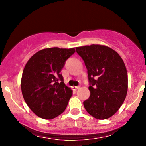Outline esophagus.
Here are the masks:
<instances>
[{
  "label": "esophagus",
  "instance_id": "obj_1",
  "mask_svg": "<svg viewBox=\"0 0 146 146\" xmlns=\"http://www.w3.org/2000/svg\"><path fill=\"white\" fill-rule=\"evenodd\" d=\"M79 88H80V87H79V86H73V87H72V88H73V90H76L78 89Z\"/></svg>",
  "mask_w": 146,
  "mask_h": 146
}]
</instances>
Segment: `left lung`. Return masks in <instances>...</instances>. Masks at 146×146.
Wrapping results in <instances>:
<instances>
[{"mask_svg": "<svg viewBox=\"0 0 146 146\" xmlns=\"http://www.w3.org/2000/svg\"><path fill=\"white\" fill-rule=\"evenodd\" d=\"M88 70L90 95L83 102L86 111L98 119L114 115L123 104L128 76L123 60L112 48L102 45L76 47Z\"/></svg>", "mask_w": 146, "mask_h": 146, "instance_id": "left-lung-1", "label": "left lung"}]
</instances>
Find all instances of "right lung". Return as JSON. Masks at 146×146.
<instances>
[{"instance_id": "add662e5", "label": "right lung", "mask_w": 146, "mask_h": 146, "mask_svg": "<svg viewBox=\"0 0 146 146\" xmlns=\"http://www.w3.org/2000/svg\"><path fill=\"white\" fill-rule=\"evenodd\" d=\"M75 48L42 49L25 65L21 80L23 98L28 107L44 119H52L66 110L72 90L66 86L61 71Z\"/></svg>"}]
</instances>
